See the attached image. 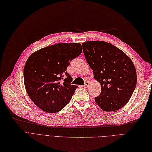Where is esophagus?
Returning <instances> with one entry per match:
<instances>
[{"mask_svg": "<svg viewBox=\"0 0 152 152\" xmlns=\"http://www.w3.org/2000/svg\"><path fill=\"white\" fill-rule=\"evenodd\" d=\"M89 86V82L88 81H86L85 83V84H84V86H83V87L84 88H87L88 86Z\"/></svg>", "mask_w": 152, "mask_h": 152, "instance_id": "esophagus-1", "label": "esophagus"}]
</instances>
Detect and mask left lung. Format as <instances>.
I'll list each match as a JSON object with an SVG mask.
<instances>
[{
    "instance_id": "obj_1",
    "label": "left lung",
    "mask_w": 152,
    "mask_h": 152,
    "mask_svg": "<svg viewBox=\"0 0 152 152\" xmlns=\"http://www.w3.org/2000/svg\"><path fill=\"white\" fill-rule=\"evenodd\" d=\"M85 58L101 86L95 97L103 110L115 111L123 107L132 96L137 84L135 68L130 58L114 45L103 41L82 43Z\"/></svg>"
}]
</instances>
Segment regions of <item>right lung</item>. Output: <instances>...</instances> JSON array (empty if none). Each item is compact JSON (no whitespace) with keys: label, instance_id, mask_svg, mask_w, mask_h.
Masks as SVG:
<instances>
[{"label":"right lung","instance_id":"right-lung-1","mask_svg":"<svg viewBox=\"0 0 152 152\" xmlns=\"http://www.w3.org/2000/svg\"><path fill=\"white\" fill-rule=\"evenodd\" d=\"M82 53L80 43H58L32 53L25 64V87L31 101L49 113L60 111L68 104L77 86L66 71ZM66 76L63 79L64 75Z\"/></svg>","mask_w":152,"mask_h":152}]
</instances>
